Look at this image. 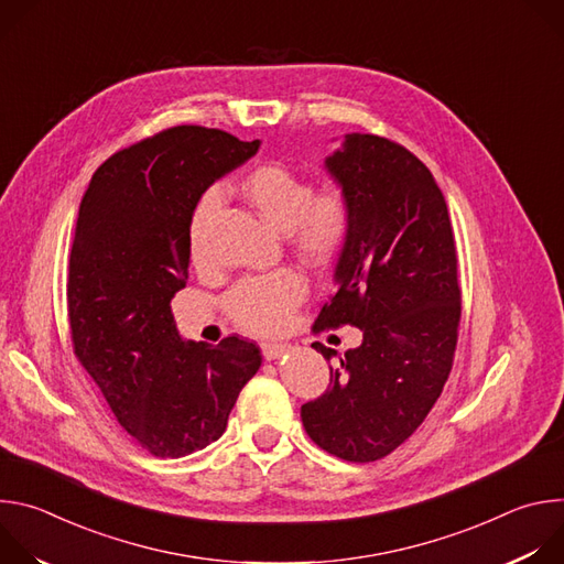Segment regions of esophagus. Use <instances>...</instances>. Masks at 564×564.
Instances as JSON below:
<instances>
[{
	"instance_id": "esophagus-1",
	"label": "esophagus",
	"mask_w": 564,
	"mask_h": 564,
	"mask_svg": "<svg viewBox=\"0 0 564 564\" xmlns=\"http://www.w3.org/2000/svg\"><path fill=\"white\" fill-rule=\"evenodd\" d=\"M261 352L268 361H274L288 352V346L285 344H261Z\"/></svg>"
}]
</instances>
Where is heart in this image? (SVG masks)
I'll return each mask as SVG.
<instances>
[{
  "label": "heart",
  "mask_w": 564,
  "mask_h": 564,
  "mask_svg": "<svg viewBox=\"0 0 564 564\" xmlns=\"http://www.w3.org/2000/svg\"><path fill=\"white\" fill-rule=\"evenodd\" d=\"M238 196L270 227L283 234L288 248L310 265L333 263L355 225V203L339 183L312 187V183L283 163H261L236 185ZM216 198L205 194L189 225V248L196 265L203 263L205 229ZM305 299V281L294 270H276L234 285L223 307L238 328L254 335L281 333Z\"/></svg>",
  "instance_id": "1"
}]
</instances>
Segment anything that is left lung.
<instances>
[{
	"label": "left lung",
	"mask_w": 564,
	"mask_h": 564,
	"mask_svg": "<svg viewBox=\"0 0 564 564\" xmlns=\"http://www.w3.org/2000/svg\"><path fill=\"white\" fill-rule=\"evenodd\" d=\"M326 170L350 192L355 225L312 330L350 324L364 341L339 357L328 390L301 406V420L324 451L375 462L417 431L453 368L462 314L455 236L433 174L406 147L348 133ZM312 348L337 357L318 341Z\"/></svg>",
	"instance_id": "1"
}]
</instances>
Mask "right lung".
<instances>
[{
  "label": "right lung",
  "instance_id": "obj_1",
  "mask_svg": "<svg viewBox=\"0 0 564 564\" xmlns=\"http://www.w3.org/2000/svg\"><path fill=\"white\" fill-rule=\"evenodd\" d=\"M259 147L220 129L172 127L105 160L79 203L66 281L73 352L118 424L155 457L216 442L261 368L257 344L183 341L172 314L200 196Z\"/></svg>",
  "mask_w": 564,
  "mask_h": 564
}]
</instances>
